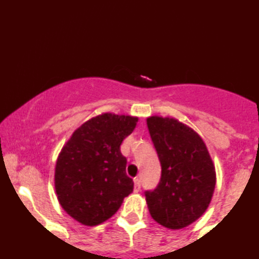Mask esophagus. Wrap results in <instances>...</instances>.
Masks as SVG:
<instances>
[{
    "mask_svg": "<svg viewBox=\"0 0 259 259\" xmlns=\"http://www.w3.org/2000/svg\"><path fill=\"white\" fill-rule=\"evenodd\" d=\"M141 189V182H140V179L139 178H135L134 179V191L135 192H139Z\"/></svg>",
    "mask_w": 259,
    "mask_h": 259,
    "instance_id": "obj_1",
    "label": "esophagus"
}]
</instances>
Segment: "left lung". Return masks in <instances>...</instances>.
I'll use <instances>...</instances> for the list:
<instances>
[{
	"mask_svg": "<svg viewBox=\"0 0 259 259\" xmlns=\"http://www.w3.org/2000/svg\"><path fill=\"white\" fill-rule=\"evenodd\" d=\"M146 124L161 164L159 185L145 192L149 212L166 228L187 227L211 202L214 165L200 135L178 119L155 115Z\"/></svg>",
	"mask_w": 259,
	"mask_h": 259,
	"instance_id": "8db88e82",
	"label": "left lung"
}]
</instances>
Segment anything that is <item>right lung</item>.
<instances>
[{
  "label": "right lung",
  "instance_id": "obj_1",
  "mask_svg": "<svg viewBox=\"0 0 259 259\" xmlns=\"http://www.w3.org/2000/svg\"><path fill=\"white\" fill-rule=\"evenodd\" d=\"M137 122V116L103 113L81 124L59 152L54 171L57 197L81 225L107 221L133 192L134 182L125 171L120 145Z\"/></svg>",
  "mask_w": 259,
  "mask_h": 259
}]
</instances>
